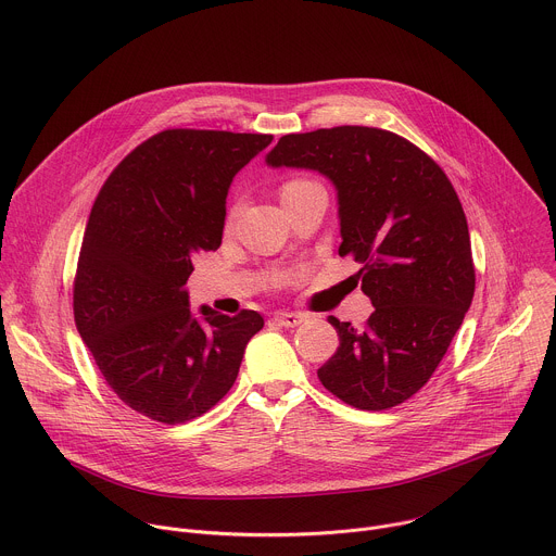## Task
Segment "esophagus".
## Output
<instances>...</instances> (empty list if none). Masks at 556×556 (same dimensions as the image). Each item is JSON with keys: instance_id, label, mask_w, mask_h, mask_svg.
I'll return each instance as SVG.
<instances>
[{"instance_id": "1", "label": "esophagus", "mask_w": 556, "mask_h": 556, "mask_svg": "<svg viewBox=\"0 0 556 556\" xmlns=\"http://www.w3.org/2000/svg\"><path fill=\"white\" fill-rule=\"evenodd\" d=\"M275 323H279L281 327H299L301 323H305V314H299V312H277L275 314Z\"/></svg>"}]
</instances>
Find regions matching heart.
<instances>
[{
  "label": "heart",
  "mask_w": 556,
  "mask_h": 556,
  "mask_svg": "<svg viewBox=\"0 0 556 556\" xmlns=\"http://www.w3.org/2000/svg\"><path fill=\"white\" fill-rule=\"evenodd\" d=\"M294 182H299V180H294ZM288 185H290V182H288Z\"/></svg>",
  "instance_id": "obj_1"
}]
</instances>
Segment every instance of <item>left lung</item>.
I'll return each instance as SVG.
<instances>
[{
  "label": "left lung",
  "mask_w": 556,
  "mask_h": 556,
  "mask_svg": "<svg viewBox=\"0 0 556 556\" xmlns=\"http://www.w3.org/2000/svg\"><path fill=\"white\" fill-rule=\"evenodd\" d=\"M266 163L331 180L338 253L362 264L376 307L362 329L327 318L340 344L318 380L359 410L404 404L432 378L473 299L469 229L450 178L408 139L368 126L283 135Z\"/></svg>",
  "instance_id": "obj_1"
}]
</instances>
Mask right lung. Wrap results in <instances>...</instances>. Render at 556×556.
<instances>
[{
	"label": "right lung",
	"instance_id": "right-lung-1",
	"mask_svg": "<svg viewBox=\"0 0 556 556\" xmlns=\"http://www.w3.org/2000/svg\"><path fill=\"white\" fill-rule=\"evenodd\" d=\"M273 135L163 130L106 178L83 236L74 318L100 374L135 413L167 426L214 408L233 387L264 318L190 307L199 251L223 242L233 176Z\"/></svg>",
	"mask_w": 556,
	"mask_h": 556
}]
</instances>
